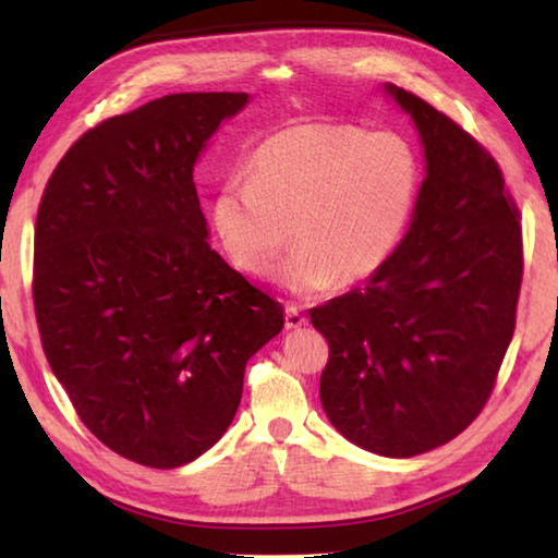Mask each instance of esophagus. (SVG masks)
<instances>
[{
    "instance_id": "1",
    "label": "esophagus",
    "mask_w": 558,
    "mask_h": 558,
    "mask_svg": "<svg viewBox=\"0 0 558 558\" xmlns=\"http://www.w3.org/2000/svg\"><path fill=\"white\" fill-rule=\"evenodd\" d=\"M307 325V317L305 313H300V310L295 305H288L286 307V327L288 329H300Z\"/></svg>"
}]
</instances>
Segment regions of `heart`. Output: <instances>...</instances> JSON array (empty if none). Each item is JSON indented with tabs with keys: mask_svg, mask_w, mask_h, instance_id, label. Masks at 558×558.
<instances>
[{
	"mask_svg": "<svg viewBox=\"0 0 558 558\" xmlns=\"http://www.w3.org/2000/svg\"><path fill=\"white\" fill-rule=\"evenodd\" d=\"M418 186V155L399 132L310 122L263 140L251 174L221 186L214 223L231 260L253 276L276 263L292 233L298 251L278 278L295 295L317 298L386 266Z\"/></svg>",
	"mask_w": 558,
	"mask_h": 558,
	"instance_id": "heart-1",
	"label": "heart"
}]
</instances>
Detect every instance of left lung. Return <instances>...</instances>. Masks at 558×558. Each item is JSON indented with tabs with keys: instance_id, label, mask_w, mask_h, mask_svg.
Segmentation results:
<instances>
[{
	"instance_id": "8db88e82",
	"label": "left lung",
	"mask_w": 558,
	"mask_h": 558,
	"mask_svg": "<svg viewBox=\"0 0 558 558\" xmlns=\"http://www.w3.org/2000/svg\"><path fill=\"white\" fill-rule=\"evenodd\" d=\"M386 90L426 149L411 229L364 288L310 319L329 344L319 399L332 426L376 456L411 458L460 436L493 396L524 245L497 159L415 93Z\"/></svg>"
}]
</instances>
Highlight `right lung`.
<instances>
[{"label": "right lung", "instance_id": "add662e5", "mask_svg": "<svg viewBox=\"0 0 558 558\" xmlns=\"http://www.w3.org/2000/svg\"><path fill=\"white\" fill-rule=\"evenodd\" d=\"M245 93H174L98 122L44 189L34 313L75 413L140 465H186L241 403L282 307L206 243L194 162Z\"/></svg>", "mask_w": 558, "mask_h": 558}]
</instances>
